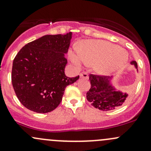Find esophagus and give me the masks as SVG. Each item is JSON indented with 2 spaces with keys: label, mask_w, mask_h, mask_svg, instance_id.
Returning a JSON list of instances; mask_svg holds the SVG:
<instances>
[{
  "label": "esophagus",
  "mask_w": 151,
  "mask_h": 151,
  "mask_svg": "<svg viewBox=\"0 0 151 151\" xmlns=\"http://www.w3.org/2000/svg\"><path fill=\"white\" fill-rule=\"evenodd\" d=\"M80 77H82V78H84V79H85V80H88V73L85 72V71H83V72L80 73Z\"/></svg>",
  "instance_id": "esophagus-1"
}]
</instances>
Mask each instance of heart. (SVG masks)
I'll list each match as a JSON object with an SVG mask.
<instances>
[{"mask_svg": "<svg viewBox=\"0 0 151 151\" xmlns=\"http://www.w3.org/2000/svg\"><path fill=\"white\" fill-rule=\"evenodd\" d=\"M69 58L77 66L83 63L95 66V71L101 75H110L127 61V53L119 47L100 40H85L81 50L69 52Z\"/></svg>", "mask_w": 151, "mask_h": 151, "instance_id": "heart-1", "label": "heart"}]
</instances>
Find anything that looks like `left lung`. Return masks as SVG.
<instances>
[{
    "instance_id": "8db88e82",
    "label": "left lung",
    "mask_w": 151,
    "mask_h": 151,
    "mask_svg": "<svg viewBox=\"0 0 151 151\" xmlns=\"http://www.w3.org/2000/svg\"><path fill=\"white\" fill-rule=\"evenodd\" d=\"M131 64L137 69V63L133 60ZM112 77L90 74L91 88L86 93L87 100L93 106L102 111H109L121 106L128 97L126 93L117 91L112 84Z\"/></svg>"
}]
</instances>
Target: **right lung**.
<instances>
[{
    "label": "right lung",
    "instance_id": "right-lung-1",
    "mask_svg": "<svg viewBox=\"0 0 151 151\" xmlns=\"http://www.w3.org/2000/svg\"><path fill=\"white\" fill-rule=\"evenodd\" d=\"M72 33L46 35L27 44L15 56L12 82L21 104L37 113L54 110L65 88L79 79L66 77L64 70Z\"/></svg>",
    "mask_w": 151,
    "mask_h": 151
}]
</instances>
